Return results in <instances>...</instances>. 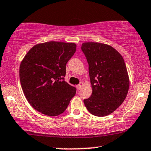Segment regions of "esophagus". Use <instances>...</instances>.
<instances>
[{"instance_id":"obj_1","label":"esophagus","mask_w":151,"mask_h":151,"mask_svg":"<svg viewBox=\"0 0 151 151\" xmlns=\"http://www.w3.org/2000/svg\"><path fill=\"white\" fill-rule=\"evenodd\" d=\"M83 85H84V84H83L82 82H80V83H79V84H78V85L77 86V89H78V90L81 89V88L82 87Z\"/></svg>"}]
</instances>
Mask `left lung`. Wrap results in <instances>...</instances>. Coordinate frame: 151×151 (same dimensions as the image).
Instances as JSON below:
<instances>
[{"mask_svg": "<svg viewBox=\"0 0 151 151\" xmlns=\"http://www.w3.org/2000/svg\"><path fill=\"white\" fill-rule=\"evenodd\" d=\"M81 50L89 64L91 96L84 100L89 113L105 116L124 102L129 88V78L124 59L111 46L84 42Z\"/></svg>", "mask_w": 151, "mask_h": 151, "instance_id": "8db88e82", "label": "left lung"}]
</instances>
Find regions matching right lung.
<instances>
[{
  "instance_id": "add662e5",
  "label": "right lung",
  "mask_w": 151,
  "mask_h": 151,
  "mask_svg": "<svg viewBox=\"0 0 151 151\" xmlns=\"http://www.w3.org/2000/svg\"><path fill=\"white\" fill-rule=\"evenodd\" d=\"M72 42L37 44L26 54L20 66V80L27 101L50 116L63 113L76 88L65 81L66 65L76 52Z\"/></svg>"
}]
</instances>
